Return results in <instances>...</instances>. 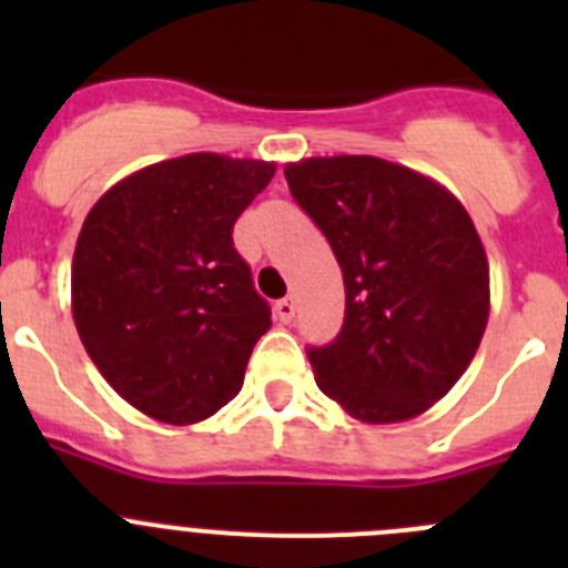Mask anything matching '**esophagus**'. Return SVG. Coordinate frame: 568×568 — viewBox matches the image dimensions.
<instances>
[{"instance_id": "1", "label": "esophagus", "mask_w": 568, "mask_h": 568, "mask_svg": "<svg viewBox=\"0 0 568 568\" xmlns=\"http://www.w3.org/2000/svg\"><path fill=\"white\" fill-rule=\"evenodd\" d=\"M275 315H278V318L284 321V324H290V321H293V315H295V301H293V295H287V298L275 301Z\"/></svg>"}]
</instances>
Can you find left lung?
I'll return each instance as SVG.
<instances>
[{
	"label": "left lung",
	"mask_w": 568,
	"mask_h": 568,
	"mask_svg": "<svg viewBox=\"0 0 568 568\" xmlns=\"http://www.w3.org/2000/svg\"><path fill=\"white\" fill-rule=\"evenodd\" d=\"M284 175L344 275L341 333L307 346L321 393L366 424L424 413L464 375L489 318V264L469 213L375 155L307 159Z\"/></svg>",
	"instance_id": "1"
}]
</instances>
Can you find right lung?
Here are the masks:
<instances>
[{"label":"right lung","instance_id":"add662e5","mask_svg":"<svg viewBox=\"0 0 568 568\" xmlns=\"http://www.w3.org/2000/svg\"><path fill=\"white\" fill-rule=\"evenodd\" d=\"M275 164L193 153L115 184L90 210L70 293L84 349L115 393L164 424H195L239 395L270 304L233 224Z\"/></svg>","mask_w":568,"mask_h":568}]
</instances>
